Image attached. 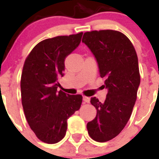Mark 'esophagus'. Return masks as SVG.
Here are the masks:
<instances>
[{
  "label": "esophagus",
  "mask_w": 159,
  "mask_h": 159,
  "mask_svg": "<svg viewBox=\"0 0 159 159\" xmlns=\"http://www.w3.org/2000/svg\"><path fill=\"white\" fill-rule=\"evenodd\" d=\"M83 100H84V102H90V98L89 97H87V96H84L83 97Z\"/></svg>",
  "instance_id": "34e87169"
}]
</instances>
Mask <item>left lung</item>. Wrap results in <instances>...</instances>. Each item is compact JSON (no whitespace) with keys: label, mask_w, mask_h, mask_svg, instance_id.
Returning a JSON list of instances; mask_svg holds the SVG:
<instances>
[{"label":"left lung","mask_w":159,"mask_h":159,"mask_svg":"<svg viewBox=\"0 0 159 159\" xmlns=\"http://www.w3.org/2000/svg\"><path fill=\"white\" fill-rule=\"evenodd\" d=\"M82 42L94 55L107 89L104 102L91 99L97 114L87 124L90 137L104 143L116 137L131 116L140 84L138 57L130 40L118 31L87 32Z\"/></svg>","instance_id":"left-lung-1"}]
</instances>
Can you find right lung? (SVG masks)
Returning <instances> with one entry per match:
<instances>
[{"label": "right lung", "instance_id": "right-lung-1", "mask_svg": "<svg viewBox=\"0 0 159 159\" xmlns=\"http://www.w3.org/2000/svg\"><path fill=\"white\" fill-rule=\"evenodd\" d=\"M83 32L42 40L25 61L20 80L24 112L29 127L42 142L62 140L67 119L80 108L81 95L57 92L64 76V60L80 43Z\"/></svg>", "mask_w": 159, "mask_h": 159}]
</instances>
